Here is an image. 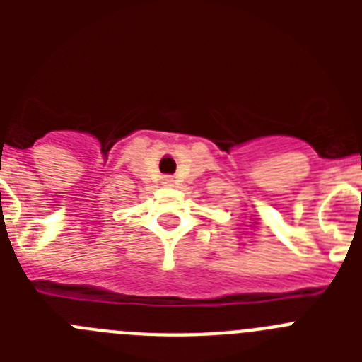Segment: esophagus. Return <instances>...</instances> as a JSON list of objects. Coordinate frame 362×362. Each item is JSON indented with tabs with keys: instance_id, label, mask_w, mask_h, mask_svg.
<instances>
[{
	"instance_id": "esophagus-1",
	"label": "esophagus",
	"mask_w": 362,
	"mask_h": 362,
	"mask_svg": "<svg viewBox=\"0 0 362 362\" xmlns=\"http://www.w3.org/2000/svg\"><path fill=\"white\" fill-rule=\"evenodd\" d=\"M163 183L168 185V187H170V185L174 183V179H172V177H165V179H163Z\"/></svg>"
}]
</instances>
